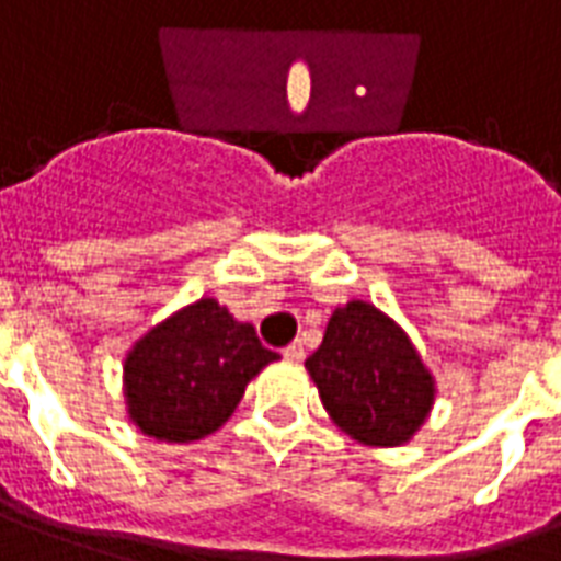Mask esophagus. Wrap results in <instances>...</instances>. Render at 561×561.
<instances>
[{"instance_id":"1","label":"esophagus","mask_w":561,"mask_h":561,"mask_svg":"<svg viewBox=\"0 0 561 561\" xmlns=\"http://www.w3.org/2000/svg\"><path fill=\"white\" fill-rule=\"evenodd\" d=\"M282 354H285V359H290V363H299V359L305 357V348H302V343H290Z\"/></svg>"}]
</instances>
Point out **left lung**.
Instances as JSON below:
<instances>
[{
    "label": "left lung",
    "mask_w": 561,
    "mask_h": 561,
    "mask_svg": "<svg viewBox=\"0 0 561 561\" xmlns=\"http://www.w3.org/2000/svg\"><path fill=\"white\" fill-rule=\"evenodd\" d=\"M305 368L331 421L359 444H407L435 403V377L407 331L363 299L331 313Z\"/></svg>",
    "instance_id": "left-lung-1"
}]
</instances>
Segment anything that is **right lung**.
<instances>
[{
	"label": "right lung",
	"mask_w": 561,
	"mask_h": 561,
	"mask_svg": "<svg viewBox=\"0 0 561 561\" xmlns=\"http://www.w3.org/2000/svg\"><path fill=\"white\" fill-rule=\"evenodd\" d=\"M279 359L256 328L216 299L186 305L131 345L123 363L129 421L167 444L202 440L236 412L253 377Z\"/></svg>",
	"instance_id": "obj_1"
}]
</instances>
